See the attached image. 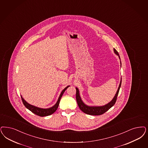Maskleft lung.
<instances>
[{
  "mask_svg": "<svg viewBox=\"0 0 148 148\" xmlns=\"http://www.w3.org/2000/svg\"><path fill=\"white\" fill-rule=\"evenodd\" d=\"M114 52L116 55L119 56V58L120 60V57L119 55V53L114 48ZM120 64H121V60H120ZM121 80H121H121H120V82L119 84V86L117 89V92L116 93L115 96L112 98V100L110 102H109L107 104L103 106H87L86 104H85L82 101L79 89L76 87V90H77L76 99H77V105H78L79 108L80 109V110L83 112H85V114L91 115H102L103 114H104V112H107L110 108L112 107V106L115 104V102L116 101L117 95H118V93H119L120 87H121Z\"/></svg>",
  "mask_w": 148,
  "mask_h": 148,
  "instance_id": "obj_1",
  "label": "left lung"
}]
</instances>
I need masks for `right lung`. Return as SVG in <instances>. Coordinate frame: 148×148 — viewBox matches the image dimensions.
<instances>
[{
	"label": "right lung",
	"mask_w": 148,
	"mask_h": 148,
	"mask_svg": "<svg viewBox=\"0 0 148 148\" xmlns=\"http://www.w3.org/2000/svg\"><path fill=\"white\" fill-rule=\"evenodd\" d=\"M70 86H66L65 88H64L62 91L59 98L57 100V101L56 102V104L52 106V107L49 108H46V109H44V108H41L37 107L31 105L30 104H29L28 103L26 102V101L23 98V97L21 96V98H22V102L24 104V106L26 107L28 110H29L32 112H33L34 114H35L36 115L40 116H49L51 114H52L53 112H55L56 110L57 109V108L58 107L59 104H60V102L61 100L62 95H63L64 92H65V91L66 90V88Z\"/></svg>",
	"instance_id": "1"
}]
</instances>
